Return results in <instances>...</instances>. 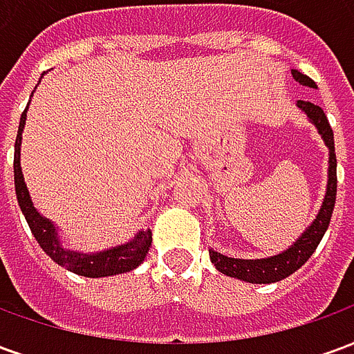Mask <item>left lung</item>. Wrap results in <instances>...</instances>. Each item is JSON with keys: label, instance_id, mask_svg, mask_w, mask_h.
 Returning a JSON list of instances; mask_svg holds the SVG:
<instances>
[{"label": "left lung", "instance_id": "1", "mask_svg": "<svg viewBox=\"0 0 354 354\" xmlns=\"http://www.w3.org/2000/svg\"><path fill=\"white\" fill-rule=\"evenodd\" d=\"M292 75L297 83H301L305 87L317 88V83L301 72L292 70ZM297 108L305 111L309 121L317 127V131H319L324 144L328 146V151H330V157H328V165H330L328 167V185L322 207H320L319 214L313 220L311 225L301 233V237L297 239L290 248L277 254V256L261 258V260H239V258H227L220 252L208 250L210 261L214 263L216 269L220 273L227 274V277H235V279L254 282V284H269V282L282 281L288 274L297 271L305 261L311 258L313 252L317 250V246L324 237L328 225H330V218H332L335 205V192H337V159H335L334 132H332V127L328 123V117L322 111V108L304 100H297Z\"/></svg>", "mask_w": 354, "mask_h": 354}]
</instances>
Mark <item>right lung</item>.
I'll use <instances>...</instances> for the list:
<instances>
[{
	"label": "right lung",
	"mask_w": 354,
	"mask_h": 354,
	"mask_svg": "<svg viewBox=\"0 0 354 354\" xmlns=\"http://www.w3.org/2000/svg\"><path fill=\"white\" fill-rule=\"evenodd\" d=\"M26 111L28 106L24 113L20 115L19 134H17V142H15V192H17L20 210L26 218L35 241L43 248V252L47 254L53 261H57L58 266L66 267L68 271L81 274V277H91V279L129 273L132 269H136L144 261L146 254L149 252V246H151V231L149 230L138 231L131 243L113 246L109 250H102V252L96 254H83L75 252V250H66L60 243L57 227L53 225L50 220L43 218L37 212V208L34 207V203L30 199V193H28V187L24 184V176H22V169H20V144H22V131L26 124Z\"/></svg>",
	"instance_id": "right-lung-1"
}]
</instances>
